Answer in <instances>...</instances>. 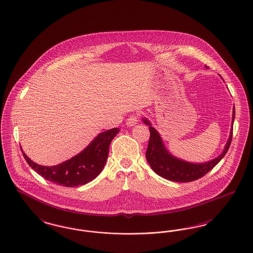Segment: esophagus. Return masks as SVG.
<instances>
[{"label": "esophagus", "instance_id": "obj_1", "mask_svg": "<svg viewBox=\"0 0 253 253\" xmlns=\"http://www.w3.org/2000/svg\"><path fill=\"white\" fill-rule=\"evenodd\" d=\"M139 122V117L137 114H132L130 115L127 120H126V126H133L135 125H137Z\"/></svg>", "mask_w": 253, "mask_h": 253}]
</instances>
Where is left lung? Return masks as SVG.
Returning a JSON list of instances; mask_svg holds the SVG:
<instances>
[{"mask_svg": "<svg viewBox=\"0 0 253 253\" xmlns=\"http://www.w3.org/2000/svg\"><path fill=\"white\" fill-rule=\"evenodd\" d=\"M206 68L208 69L207 66ZM235 113L236 112L234 106L230 135L221 154L215 157L214 159L204 163L188 162L172 155L165 145L159 132L152 126V123L150 122L146 117H142V122L149 126V130L151 134L146 151L147 162L157 175L171 181L190 182L203 177L220 162L228 151L232 141Z\"/></svg>", "mask_w": 253, "mask_h": 253, "instance_id": "1", "label": "left lung"}]
</instances>
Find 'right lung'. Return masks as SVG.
<instances>
[{
  "mask_svg": "<svg viewBox=\"0 0 253 253\" xmlns=\"http://www.w3.org/2000/svg\"><path fill=\"white\" fill-rule=\"evenodd\" d=\"M119 128L99 133L79 154L56 166H42L33 162L21 148L27 163L42 178L65 187H76L96 179L106 164L109 147Z\"/></svg>",
  "mask_w": 253,
  "mask_h": 253,
  "instance_id": "1",
  "label": "right lung"
}]
</instances>
